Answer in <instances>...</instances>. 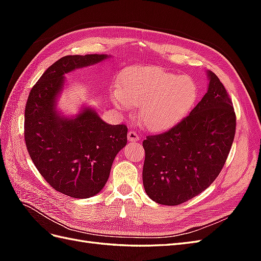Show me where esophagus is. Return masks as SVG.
I'll use <instances>...</instances> for the list:
<instances>
[{"label": "esophagus", "mask_w": 261, "mask_h": 261, "mask_svg": "<svg viewBox=\"0 0 261 261\" xmlns=\"http://www.w3.org/2000/svg\"><path fill=\"white\" fill-rule=\"evenodd\" d=\"M127 138H128V141H130V143H136V141H138L140 139L139 136L137 135V133L136 132H133V130L128 132Z\"/></svg>", "instance_id": "1"}]
</instances>
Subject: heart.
I'll return each mask as SVG.
<instances>
[{
	"instance_id": "1",
	"label": "heart",
	"mask_w": 261,
	"mask_h": 261,
	"mask_svg": "<svg viewBox=\"0 0 261 261\" xmlns=\"http://www.w3.org/2000/svg\"><path fill=\"white\" fill-rule=\"evenodd\" d=\"M198 96L196 83L156 66H134L118 77L111 91L113 105L121 110L139 107L138 120L152 132L175 126L193 108Z\"/></svg>"
}]
</instances>
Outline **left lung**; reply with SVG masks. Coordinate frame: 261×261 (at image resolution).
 <instances>
[{
	"label": "left lung",
	"instance_id": "obj_1",
	"mask_svg": "<svg viewBox=\"0 0 261 261\" xmlns=\"http://www.w3.org/2000/svg\"><path fill=\"white\" fill-rule=\"evenodd\" d=\"M208 90L169 132L148 136L143 183L150 199L176 206L202 193L222 170L236 127L233 103L218 76L207 70Z\"/></svg>",
	"mask_w": 261,
	"mask_h": 261
}]
</instances>
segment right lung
<instances>
[{
  "label": "right lung",
  "instance_id": "add662e5",
  "mask_svg": "<svg viewBox=\"0 0 261 261\" xmlns=\"http://www.w3.org/2000/svg\"><path fill=\"white\" fill-rule=\"evenodd\" d=\"M111 55H66L52 64L31 89L25 110V140L39 173L72 198H89L103 189L116 154L127 144L125 125L106 123L91 107L66 116L58 109L65 75Z\"/></svg>",
  "mask_w": 261,
  "mask_h": 261
}]
</instances>
